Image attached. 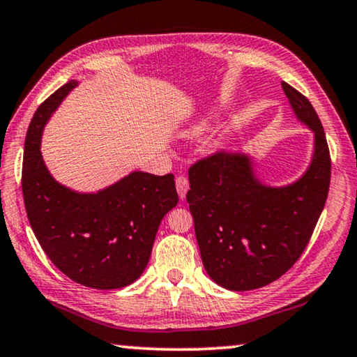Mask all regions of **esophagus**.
<instances>
[{
    "instance_id": "34e87169",
    "label": "esophagus",
    "mask_w": 357,
    "mask_h": 357,
    "mask_svg": "<svg viewBox=\"0 0 357 357\" xmlns=\"http://www.w3.org/2000/svg\"><path fill=\"white\" fill-rule=\"evenodd\" d=\"M175 187H177V191H178L180 199H183V198H185V195H187L188 188H190L188 178L185 177V175H178V177L175 178Z\"/></svg>"
}]
</instances>
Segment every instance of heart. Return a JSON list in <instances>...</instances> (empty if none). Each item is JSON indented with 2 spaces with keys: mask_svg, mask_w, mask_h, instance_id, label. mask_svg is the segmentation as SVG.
Returning <instances> with one entry per match:
<instances>
[{
  "mask_svg": "<svg viewBox=\"0 0 357 357\" xmlns=\"http://www.w3.org/2000/svg\"><path fill=\"white\" fill-rule=\"evenodd\" d=\"M206 127H208V123H206V121H201V122H198L196 123V126H193L188 130V135H191V137H198V135H201V133H203L204 130H206Z\"/></svg>",
  "mask_w": 357,
  "mask_h": 357,
  "instance_id": "heart-1",
  "label": "heart"
}]
</instances>
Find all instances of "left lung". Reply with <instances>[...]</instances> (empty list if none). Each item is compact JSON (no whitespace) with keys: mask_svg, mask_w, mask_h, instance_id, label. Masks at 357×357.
<instances>
[{"mask_svg":"<svg viewBox=\"0 0 357 357\" xmlns=\"http://www.w3.org/2000/svg\"><path fill=\"white\" fill-rule=\"evenodd\" d=\"M294 116L314 132L306 172L285 187H268L245 153H215L188 170L187 201L201 259L217 285L255 290L280 278L306 250L327 201L330 153L317 112L285 82Z\"/></svg>","mask_w":357,"mask_h":357,"instance_id":"left-lung-1","label":"left lung"}]
</instances>
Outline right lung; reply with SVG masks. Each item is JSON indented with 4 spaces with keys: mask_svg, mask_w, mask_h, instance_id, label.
<instances>
[{
    "mask_svg": "<svg viewBox=\"0 0 357 357\" xmlns=\"http://www.w3.org/2000/svg\"><path fill=\"white\" fill-rule=\"evenodd\" d=\"M77 82L41 105L25 137L22 193L40 246L72 280L98 290L130 285L151 256L162 217L178 203L174 175L132 172L96 193L56 182L41 158V133Z\"/></svg>",
    "mask_w": 357,
    "mask_h": 357,
    "instance_id": "add662e5",
    "label": "right lung"
}]
</instances>
